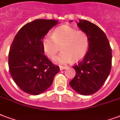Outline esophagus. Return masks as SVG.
<instances>
[{
  "mask_svg": "<svg viewBox=\"0 0 120 120\" xmlns=\"http://www.w3.org/2000/svg\"><path fill=\"white\" fill-rule=\"evenodd\" d=\"M67 66H59V68H60V70H65L67 68Z\"/></svg>",
  "mask_w": 120,
  "mask_h": 120,
  "instance_id": "34e87169",
  "label": "esophagus"
}]
</instances>
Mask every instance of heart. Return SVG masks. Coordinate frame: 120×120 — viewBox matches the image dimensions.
Wrapping results in <instances>:
<instances>
[{
  "mask_svg": "<svg viewBox=\"0 0 120 120\" xmlns=\"http://www.w3.org/2000/svg\"><path fill=\"white\" fill-rule=\"evenodd\" d=\"M44 52L53 58L60 50L62 51L54 59L56 63L66 64L72 61H79L86 55L89 47V37L82 31L64 25L57 27L52 35H47L43 38Z\"/></svg>",
  "mask_w": 120,
  "mask_h": 120,
  "instance_id": "1",
  "label": "heart"
}]
</instances>
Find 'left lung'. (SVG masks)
Returning <instances> with one entry per match:
<instances>
[{
	"mask_svg": "<svg viewBox=\"0 0 120 120\" xmlns=\"http://www.w3.org/2000/svg\"><path fill=\"white\" fill-rule=\"evenodd\" d=\"M77 26L89 37V47L83 59L73 67L76 75L70 85L77 93L89 95L101 88L110 73L112 50L106 34L97 25L80 19Z\"/></svg>",
	"mask_w": 120,
	"mask_h": 120,
	"instance_id": "1",
	"label": "left lung"
}]
</instances>
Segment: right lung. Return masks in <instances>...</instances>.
Masks as SVG:
<instances>
[{"instance_id":"obj_1","label":"right lung","mask_w":120,"mask_h":120,"mask_svg":"<svg viewBox=\"0 0 120 120\" xmlns=\"http://www.w3.org/2000/svg\"><path fill=\"white\" fill-rule=\"evenodd\" d=\"M54 19H36L27 23L16 34L9 53V72L16 84L30 95L43 93L59 71L44 55L42 40L52 27Z\"/></svg>"}]
</instances>
